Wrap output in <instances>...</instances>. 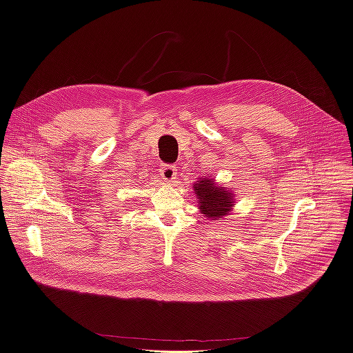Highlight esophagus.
I'll list each match as a JSON object with an SVG mask.
<instances>
[{
  "mask_svg": "<svg viewBox=\"0 0 353 353\" xmlns=\"http://www.w3.org/2000/svg\"><path fill=\"white\" fill-rule=\"evenodd\" d=\"M159 172L165 183H174L176 179V168L172 165H162V168L159 169Z\"/></svg>",
  "mask_w": 353,
  "mask_h": 353,
  "instance_id": "esophagus-1",
  "label": "esophagus"
}]
</instances>
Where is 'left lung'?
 <instances>
[{
	"mask_svg": "<svg viewBox=\"0 0 353 353\" xmlns=\"http://www.w3.org/2000/svg\"><path fill=\"white\" fill-rule=\"evenodd\" d=\"M193 188L199 199V209L208 219L216 221L230 215L236 203L231 190L221 187L212 178H200L193 184Z\"/></svg>",
	"mask_w": 353,
	"mask_h": 353,
	"instance_id": "8db88e82",
	"label": "left lung"
}]
</instances>
